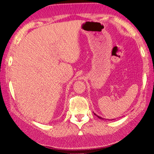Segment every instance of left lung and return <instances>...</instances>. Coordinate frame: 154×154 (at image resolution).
I'll list each match as a JSON object with an SVG mask.
<instances>
[{
	"label": "left lung",
	"instance_id": "1",
	"mask_svg": "<svg viewBox=\"0 0 154 154\" xmlns=\"http://www.w3.org/2000/svg\"><path fill=\"white\" fill-rule=\"evenodd\" d=\"M95 114V116H97L98 117V118H99V119H103V120H104V119L103 118H101V117H100V116H97V115H96V113H94Z\"/></svg>",
	"mask_w": 154,
	"mask_h": 154
}]
</instances>
